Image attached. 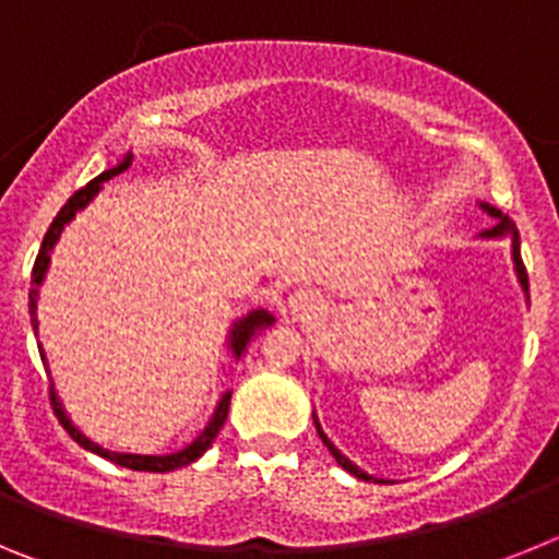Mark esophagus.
Returning a JSON list of instances; mask_svg holds the SVG:
<instances>
[{"mask_svg":"<svg viewBox=\"0 0 559 559\" xmlns=\"http://www.w3.org/2000/svg\"><path fill=\"white\" fill-rule=\"evenodd\" d=\"M288 310L296 316V319H313L324 310L322 299L313 294V290H296V294L288 296Z\"/></svg>","mask_w":559,"mask_h":559,"instance_id":"obj_1","label":"esophagus"}]
</instances>
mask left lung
Returning a JSON list of instances; mask_svg holds the SVG:
<instances>
[{
  "label": "left lung",
  "mask_w": 559,
  "mask_h": 559,
  "mask_svg": "<svg viewBox=\"0 0 559 559\" xmlns=\"http://www.w3.org/2000/svg\"><path fill=\"white\" fill-rule=\"evenodd\" d=\"M481 210H487L492 215V218H498V224L492 226V229H487V231H481V237H510L512 240V260H515V274H518V283H521V288L526 290V294H530V276H526V269H523V260H521V237H518V229L515 226H512V221L507 218V215H501V212L496 210V206H490V204H481ZM313 423H316V433H319V437H322V442L324 445H328V451L333 453V459L335 462L341 464V467H344V471L347 473H353L355 478H360V481H374V484H386L383 481V478H374V476H369V473H364L358 467V464H353L349 462L347 456H344V453L338 451V448L333 445V442H330L328 439V433L322 431V426H319V419H316V414H313Z\"/></svg>",
  "instance_id": "8db88e82"
}]
</instances>
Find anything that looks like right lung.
Listing matches in <instances>:
<instances>
[{"instance_id": "right-lung-1", "label": "right lung", "mask_w": 559, "mask_h": 559, "mask_svg": "<svg viewBox=\"0 0 559 559\" xmlns=\"http://www.w3.org/2000/svg\"><path fill=\"white\" fill-rule=\"evenodd\" d=\"M128 165H131V153H128L126 159L120 162L117 167H111V170H103L97 179L88 181L86 187H81V190L72 195V199L67 201V204L61 206V212L56 215V221L49 224L47 235H44L41 240V249H38V257H36V265H33V276H29V283H33V290H29V322H33V330H38V319H36V308H38V285H41L44 274H47V265H49V251H52V246L58 243V237H61L63 226L69 224V221L75 218L78 210H83V206L88 204V201L95 199L97 192H100L103 181L114 179V176H120L122 170H128ZM274 324V316L265 313V310H251L249 316H243L240 322H235V328H231L229 333V349L235 358H240V355L246 353V344H249L251 338H254L260 330L271 328ZM38 353H41V360H44V349L38 347ZM229 400H231V392H226L224 397L218 400V406H215V414H212V419L206 423L204 431L199 433V437L192 439L190 445L185 448V451L179 453H167V456H142V453H117V451H108V448H100L97 442H92L88 437H83L81 431H78L75 426H72V419L67 417V412H63L61 400H58L56 389H49V403H52V412H56L58 423H61L63 428H67V433L72 439H75L78 445L86 448V451L97 453V456L108 459V462L120 464V467H128V471H142V473H167V471H179V467H185V464L195 462V459L201 456V453L206 451V448L215 442V437H218V431L224 428L226 423V414H229Z\"/></svg>"}]
</instances>
